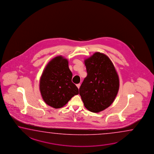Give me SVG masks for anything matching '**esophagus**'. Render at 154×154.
Masks as SVG:
<instances>
[{
    "instance_id": "1",
    "label": "esophagus",
    "mask_w": 154,
    "mask_h": 154,
    "mask_svg": "<svg viewBox=\"0 0 154 154\" xmlns=\"http://www.w3.org/2000/svg\"><path fill=\"white\" fill-rule=\"evenodd\" d=\"M77 85V88H79L80 87V85H81V84H77V85Z\"/></svg>"
}]
</instances>
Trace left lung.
I'll use <instances>...</instances> for the list:
<instances>
[{
    "label": "left lung",
    "mask_w": 154,
    "mask_h": 154,
    "mask_svg": "<svg viewBox=\"0 0 154 154\" xmlns=\"http://www.w3.org/2000/svg\"><path fill=\"white\" fill-rule=\"evenodd\" d=\"M85 63L87 75L79 94L86 109L99 112L113 103L119 89V77L113 63L104 54L95 53Z\"/></svg>",
    "instance_id": "left-lung-1"
}]
</instances>
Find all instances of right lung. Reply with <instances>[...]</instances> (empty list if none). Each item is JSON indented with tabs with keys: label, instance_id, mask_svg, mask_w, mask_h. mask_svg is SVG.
<instances>
[{
	"label": "right lung",
	"instance_id": "right-lung-1",
	"mask_svg": "<svg viewBox=\"0 0 154 154\" xmlns=\"http://www.w3.org/2000/svg\"><path fill=\"white\" fill-rule=\"evenodd\" d=\"M72 77L67 59L57 56L49 61L39 82V89L44 102L50 106L59 109L79 94V89L72 82Z\"/></svg>",
	"mask_w": 154,
	"mask_h": 154
}]
</instances>
